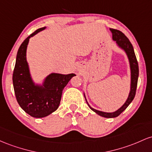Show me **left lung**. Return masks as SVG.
<instances>
[{
	"label": "left lung",
	"instance_id": "8db88e82",
	"mask_svg": "<svg viewBox=\"0 0 152 152\" xmlns=\"http://www.w3.org/2000/svg\"><path fill=\"white\" fill-rule=\"evenodd\" d=\"M110 31L112 32L113 35V40L116 42L117 45L120 47L121 49H124V52L126 54L128 58H129V64H130V69H131V89L130 93H129V97H128L125 103L120 108L118 109L116 111L113 112V113H106V112L100 111V110H95V109L91 108L90 105L88 103V106L92 110L95 112L97 114H98L100 116H103L105 118H115L118 116L124 110H126L132 100H134V97L136 95V88H137V83H138V77H139V65H138L137 59H136L135 53H134V47L132 44L129 41V39L126 37L124 33H122L121 31L117 29H113V28H110ZM85 95V94H84Z\"/></svg>",
	"mask_w": 152,
	"mask_h": 152
}]
</instances>
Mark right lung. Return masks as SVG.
Instances as JSON below:
<instances>
[{"label":"right lung","mask_w":152,"mask_h":152,"mask_svg":"<svg viewBox=\"0 0 152 152\" xmlns=\"http://www.w3.org/2000/svg\"><path fill=\"white\" fill-rule=\"evenodd\" d=\"M46 27L40 28L23 41L17 52L13 73V84L17 102L31 116L43 118L53 113L59 107L62 90L75 75L52 73L44 79L42 85H35L31 77L26 61V49L29 39Z\"/></svg>","instance_id":"obj_1"}]
</instances>
